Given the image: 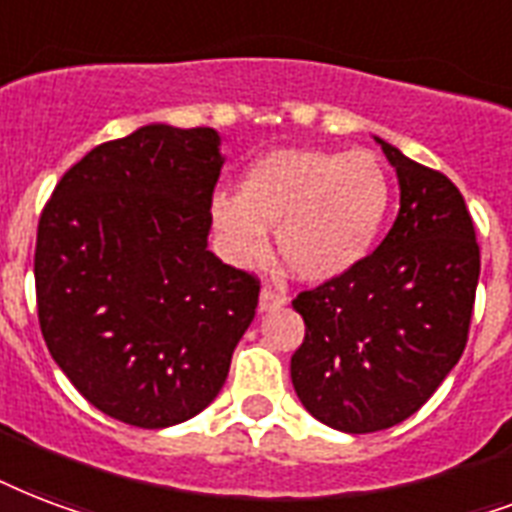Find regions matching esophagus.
Listing matches in <instances>:
<instances>
[{"label": "esophagus", "mask_w": 512, "mask_h": 512, "mask_svg": "<svg viewBox=\"0 0 512 512\" xmlns=\"http://www.w3.org/2000/svg\"><path fill=\"white\" fill-rule=\"evenodd\" d=\"M284 303H287V295L279 287H263L260 298H257V311L265 314V311H273V308H282Z\"/></svg>", "instance_id": "1"}]
</instances>
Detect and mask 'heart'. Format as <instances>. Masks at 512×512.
Listing matches in <instances>:
<instances>
[{
  "instance_id": "b5f03b06",
  "label": "heart",
  "mask_w": 512,
  "mask_h": 512,
  "mask_svg": "<svg viewBox=\"0 0 512 512\" xmlns=\"http://www.w3.org/2000/svg\"><path fill=\"white\" fill-rule=\"evenodd\" d=\"M389 198V177L370 152L282 147L249 163L239 195L214 193L209 220L228 263H260L276 230L292 276L333 282L370 255Z\"/></svg>"
}]
</instances>
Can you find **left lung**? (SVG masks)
Segmentation results:
<instances>
[{
  "instance_id": "left-lung-1",
  "label": "left lung",
  "mask_w": 512,
  "mask_h": 512,
  "mask_svg": "<svg viewBox=\"0 0 512 512\" xmlns=\"http://www.w3.org/2000/svg\"><path fill=\"white\" fill-rule=\"evenodd\" d=\"M376 142L400 187L395 225L354 271L292 300L306 322L292 386L314 419L349 435L395 427L443 384L467 343L481 273L454 182Z\"/></svg>"
}]
</instances>
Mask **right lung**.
I'll return each instance as SVG.
<instances>
[{"label": "right lung", "instance_id": "add662e5", "mask_svg": "<svg viewBox=\"0 0 512 512\" xmlns=\"http://www.w3.org/2000/svg\"><path fill=\"white\" fill-rule=\"evenodd\" d=\"M214 128L150 123L74 163L39 217V327L77 392L142 429L220 395L260 284L209 252Z\"/></svg>", "mask_w": 512, "mask_h": 512}]
</instances>
